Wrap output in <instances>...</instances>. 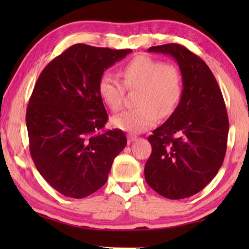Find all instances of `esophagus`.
I'll list each match as a JSON object with an SVG mask.
<instances>
[{"mask_svg": "<svg viewBox=\"0 0 249 249\" xmlns=\"http://www.w3.org/2000/svg\"><path fill=\"white\" fill-rule=\"evenodd\" d=\"M137 140V136L136 135H133V134H128L127 135V141L128 142H133Z\"/></svg>", "mask_w": 249, "mask_h": 249, "instance_id": "34e87169", "label": "esophagus"}]
</instances>
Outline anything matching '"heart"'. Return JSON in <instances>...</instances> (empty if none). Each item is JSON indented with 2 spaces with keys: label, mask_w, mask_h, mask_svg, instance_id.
Here are the masks:
<instances>
[{
  "label": "heart",
  "mask_w": 249,
  "mask_h": 249,
  "mask_svg": "<svg viewBox=\"0 0 249 249\" xmlns=\"http://www.w3.org/2000/svg\"><path fill=\"white\" fill-rule=\"evenodd\" d=\"M123 81L114 74L105 72L100 78L98 90L103 102L113 111L123 107L125 88L137 90L135 104L113 116L115 127L129 133H142L156 124L160 117L169 116L182 95V75L176 66L163 65L147 56H138L121 70Z\"/></svg>",
  "instance_id": "obj_1"
}]
</instances>
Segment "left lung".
Instances as JSON below:
<instances>
[{"mask_svg":"<svg viewBox=\"0 0 249 249\" xmlns=\"http://www.w3.org/2000/svg\"><path fill=\"white\" fill-rule=\"evenodd\" d=\"M147 52L175 59L183 90L174 113L148 137L153 150L145 179L160 196L184 199L208 185L224 160L230 128L224 99L208 65L183 46L167 44Z\"/></svg>","mask_w":249,"mask_h":249,"instance_id":"obj_1","label":"left lung"}]
</instances>
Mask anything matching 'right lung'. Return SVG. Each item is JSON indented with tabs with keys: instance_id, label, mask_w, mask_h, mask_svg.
<instances>
[{
	"instance_id": "right-lung-1",
	"label": "right lung",
	"mask_w": 249,
	"mask_h": 249,
	"mask_svg": "<svg viewBox=\"0 0 249 249\" xmlns=\"http://www.w3.org/2000/svg\"><path fill=\"white\" fill-rule=\"evenodd\" d=\"M130 53L73 45L37 80L26 112L29 149L37 170L61 195L81 199L98 191L127 144L121 129L103 130L108 116L98 86L104 71Z\"/></svg>"
}]
</instances>
